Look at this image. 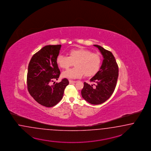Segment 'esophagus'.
Listing matches in <instances>:
<instances>
[{"mask_svg": "<svg viewBox=\"0 0 151 151\" xmlns=\"http://www.w3.org/2000/svg\"><path fill=\"white\" fill-rule=\"evenodd\" d=\"M76 81H73V80H69L70 83H75Z\"/></svg>", "mask_w": 151, "mask_h": 151, "instance_id": "obj_1", "label": "esophagus"}]
</instances>
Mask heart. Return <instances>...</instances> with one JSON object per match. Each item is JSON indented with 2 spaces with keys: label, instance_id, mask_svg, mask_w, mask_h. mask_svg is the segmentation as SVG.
<instances>
[{
  "label": "heart",
  "instance_id": "b5f03b06",
  "mask_svg": "<svg viewBox=\"0 0 151 151\" xmlns=\"http://www.w3.org/2000/svg\"><path fill=\"white\" fill-rule=\"evenodd\" d=\"M69 56L60 54L56 57L58 66L67 69L75 63V68L69 69L62 73L63 78H77L85 73L86 76H91L99 71L101 59L100 56L84 48H73L69 51Z\"/></svg>",
  "mask_w": 151,
  "mask_h": 151
}]
</instances>
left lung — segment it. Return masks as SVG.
Masks as SVG:
<instances>
[{
	"label": "left lung",
	"instance_id": "1",
	"mask_svg": "<svg viewBox=\"0 0 151 151\" xmlns=\"http://www.w3.org/2000/svg\"><path fill=\"white\" fill-rule=\"evenodd\" d=\"M98 48L103 57V61L99 71L91 82L96 83L90 85L84 83L81 90V95L83 99L89 103L94 105L101 104L109 99L114 91L118 78V66L112 53L104 49L103 47L94 45Z\"/></svg>",
	"mask_w": 151,
	"mask_h": 151
}]
</instances>
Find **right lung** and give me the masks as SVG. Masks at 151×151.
Instances as JSON below:
<instances>
[{
  "mask_svg": "<svg viewBox=\"0 0 151 151\" xmlns=\"http://www.w3.org/2000/svg\"><path fill=\"white\" fill-rule=\"evenodd\" d=\"M61 45H48L43 47L32 57L28 65L27 77L29 93L37 102L46 107H52L62 99L65 88L69 83L67 78L58 83L60 71L56 63Z\"/></svg>",
  "mask_w": 151,
  "mask_h": 151,
  "instance_id": "right-lung-1",
  "label": "right lung"
}]
</instances>
